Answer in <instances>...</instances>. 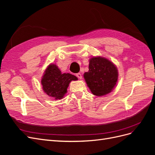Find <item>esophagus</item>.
<instances>
[{
	"label": "esophagus",
	"instance_id": "1",
	"mask_svg": "<svg viewBox=\"0 0 155 155\" xmlns=\"http://www.w3.org/2000/svg\"><path fill=\"white\" fill-rule=\"evenodd\" d=\"M76 76H77L79 79H82V76H81V74L80 73H78V74H76Z\"/></svg>",
	"mask_w": 155,
	"mask_h": 155
}]
</instances>
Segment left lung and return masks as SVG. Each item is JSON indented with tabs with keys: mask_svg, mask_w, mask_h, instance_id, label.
<instances>
[{
	"mask_svg": "<svg viewBox=\"0 0 155 155\" xmlns=\"http://www.w3.org/2000/svg\"><path fill=\"white\" fill-rule=\"evenodd\" d=\"M88 69L84 78L93 94L102 96L110 93L118 81L115 65L106 58L93 57L89 60Z\"/></svg>",
	"mask_w": 155,
	"mask_h": 155,
	"instance_id": "left-lung-1",
	"label": "left lung"
}]
</instances>
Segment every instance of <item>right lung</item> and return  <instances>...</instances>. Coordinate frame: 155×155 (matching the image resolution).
Listing matches in <instances>:
<instances>
[{
  "label": "right lung",
  "instance_id": "right-lung-1",
  "mask_svg": "<svg viewBox=\"0 0 155 155\" xmlns=\"http://www.w3.org/2000/svg\"><path fill=\"white\" fill-rule=\"evenodd\" d=\"M78 80V78L69 73L62 74L58 67L51 64L45 71L41 79L44 92L55 100L62 99L67 92L69 83Z\"/></svg>",
  "mask_w": 155,
  "mask_h": 155
}]
</instances>
